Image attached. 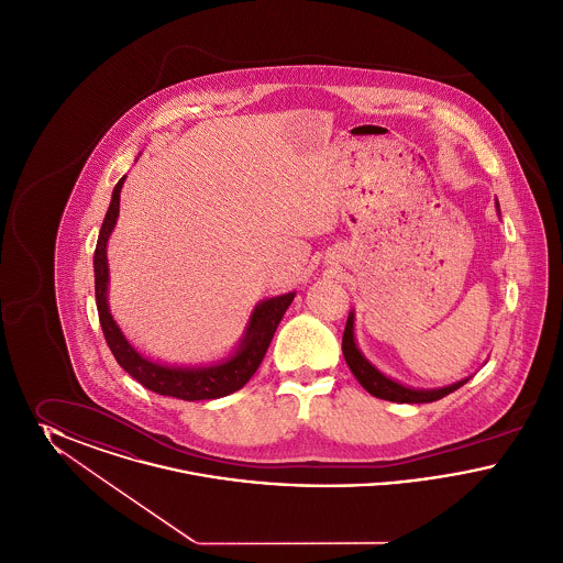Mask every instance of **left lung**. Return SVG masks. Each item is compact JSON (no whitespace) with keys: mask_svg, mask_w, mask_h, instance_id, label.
<instances>
[{"mask_svg":"<svg viewBox=\"0 0 563 563\" xmlns=\"http://www.w3.org/2000/svg\"><path fill=\"white\" fill-rule=\"evenodd\" d=\"M342 350H344V358L349 363L350 372L358 379V384L377 399L393 402H432L448 397L450 393L457 390L460 386L466 384V379L452 384L448 388H439V390H411L405 388L401 384L388 379L386 375L379 374L372 363H367L363 358V354L356 349L354 344V335H352V314L346 322L344 329V338H342Z\"/></svg>","mask_w":563,"mask_h":563,"instance_id":"obj_1","label":"left lung"}]
</instances>
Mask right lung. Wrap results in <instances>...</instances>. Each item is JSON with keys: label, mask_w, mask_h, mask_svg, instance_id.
<instances>
[{"label": "right lung", "mask_w": 563, "mask_h": 563, "mask_svg": "<svg viewBox=\"0 0 563 563\" xmlns=\"http://www.w3.org/2000/svg\"><path fill=\"white\" fill-rule=\"evenodd\" d=\"M124 184V177L118 181L111 194V205L103 219L99 241L95 249V295H97V310L99 321L106 335L111 354L115 356L118 365L133 375L134 379L145 386L147 390H154L164 397H175L181 401H207L228 397L253 377L257 367L262 365L269 342L276 333L278 322L283 321L287 308L294 301V294L280 295L266 299L257 310L253 312V319L246 331V340L241 350L223 365L209 367V369H170L162 367L158 363H152L143 358L133 346L126 342L118 324L111 319L108 310V246L109 234L113 230V223L120 213V189Z\"/></svg>", "instance_id": "right-lung-1"}]
</instances>
